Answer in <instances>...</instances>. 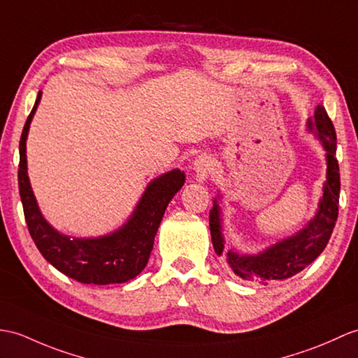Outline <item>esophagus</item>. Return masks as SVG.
<instances>
[{"label":"esophagus","mask_w":358,"mask_h":358,"mask_svg":"<svg viewBox=\"0 0 358 358\" xmlns=\"http://www.w3.org/2000/svg\"><path fill=\"white\" fill-rule=\"evenodd\" d=\"M212 166H213V162H212L210 157L198 155L195 162H194V169H195V173H196V180L204 181L207 178V176L210 173Z\"/></svg>","instance_id":"obj_1"}]
</instances>
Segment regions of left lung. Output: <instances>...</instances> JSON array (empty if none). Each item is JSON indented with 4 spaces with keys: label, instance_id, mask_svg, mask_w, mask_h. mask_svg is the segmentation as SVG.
<instances>
[{
    "label": "left lung",
    "instance_id": "left-lung-1",
    "mask_svg": "<svg viewBox=\"0 0 358 358\" xmlns=\"http://www.w3.org/2000/svg\"><path fill=\"white\" fill-rule=\"evenodd\" d=\"M310 129L317 131V136L327 149V182L323 187V198L315 218L308 226L293 238L273 245L267 252L256 256H243L235 252L227 253V262L236 276L245 280H256L259 284L268 285L273 280L287 279L302 271L310 265L328 244L338 217V198H340V172L336 159L337 136L327 110L317 106L314 120L308 122ZM210 235L215 252L218 255L224 250V238L221 235L220 209L215 203L210 212Z\"/></svg>",
    "mask_w": 358,
    "mask_h": 358
}]
</instances>
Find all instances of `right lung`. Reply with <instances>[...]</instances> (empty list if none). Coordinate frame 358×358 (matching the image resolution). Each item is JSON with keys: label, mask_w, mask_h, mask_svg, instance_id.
<instances>
[{"label": "right lung", "mask_w": 358, "mask_h": 358, "mask_svg": "<svg viewBox=\"0 0 358 358\" xmlns=\"http://www.w3.org/2000/svg\"><path fill=\"white\" fill-rule=\"evenodd\" d=\"M39 99L41 91L20 140L18 186L31 239L55 268L82 284H120L136 278L146 267L166 207L185 185V173L176 169L154 180L141 196L132 218L110 236L70 239L59 235L41 215L27 177L26 140Z\"/></svg>", "instance_id": "right-lung-1"}]
</instances>
